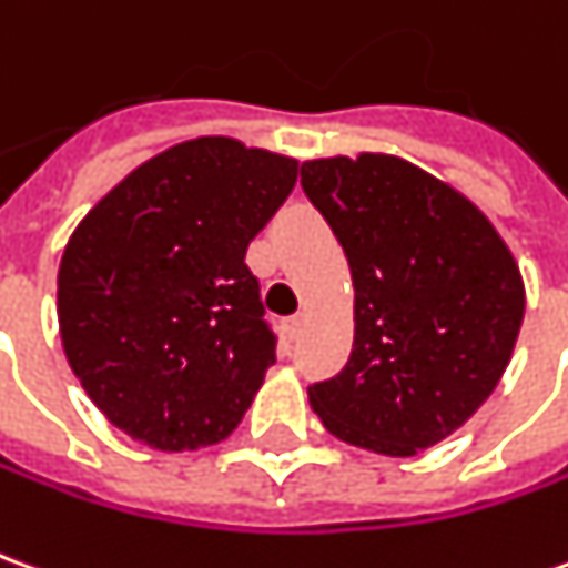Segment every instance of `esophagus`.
Masks as SVG:
<instances>
[{
	"mask_svg": "<svg viewBox=\"0 0 568 568\" xmlns=\"http://www.w3.org/2000/svg\"><path fill=\"white\" fill-rule=\"evenodd\" d=\"M301 325H304V313H295V316L285 323V328H288V335H292V338H295L297 332H301Z\"/></svg>",
	"mask_w": 568,
	"mask_h": 568,
	"instance_id": "1",
	"label": "esophagus"
}]
</instances>
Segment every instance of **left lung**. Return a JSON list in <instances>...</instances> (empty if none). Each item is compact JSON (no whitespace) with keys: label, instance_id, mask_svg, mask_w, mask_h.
<instances>
[{"label":"left lung","instance_id":"left-lung-1","mask_svg":"<svg viewBox=\"0 0 568 568\" xmlns=\"http://www.w3.org/2000/svg\"><path fill=\"white\" fill-rule=\"evenodd\" d=\"M301 187L353 276V351L307 387L325 430L408 458L455 434L505 375L526 288L464 193L390 153L307 160Z\"/></svg>","mask_w":568,"mask_h":568}]
</instances>
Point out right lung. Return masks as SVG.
Returning a JSON list of instances; mask_svg holds the SVG:
<instances>
[{
	"instance_id": "1",
	"label": "right lung",
	"mask_w": 568,
	"mask_h": 568,
	"mask_svg": "<svg viewBox=\"0 0 568 568\" xmlns=\"http://www.w3.org/2000/svg\"><path fill=\"white\" fill-rule=\"evenodd\" d=\"M297 160L236 138L174 144L79 221L58 271L67 363L122 434L160 452L215 446L276 363L245 248Z\"/></svg>"
}]
</instances>
